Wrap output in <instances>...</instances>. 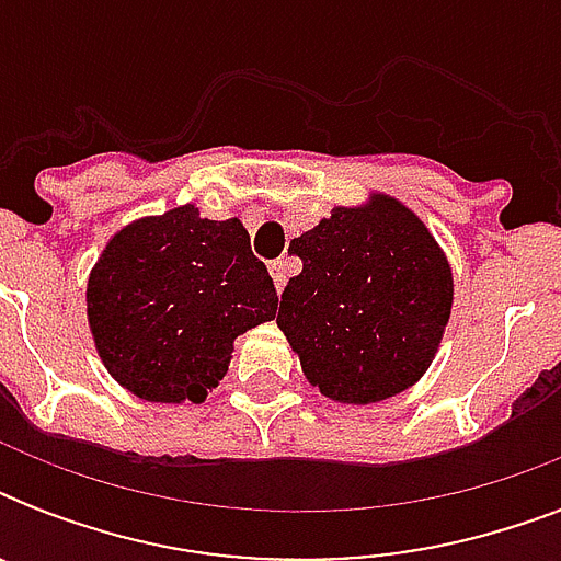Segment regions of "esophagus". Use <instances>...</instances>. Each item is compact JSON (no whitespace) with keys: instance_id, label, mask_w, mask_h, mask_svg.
I'll use <instances>...</instances> for the list:
<instances>
[{"instance_id":"obj_1","label":"esophagus","mask_w":561,"mask_h":561,"mask_svg":"<svg viewBox=\"0 0 561 561\" xmlns=\"http://www.w3.org/2000/svg\"><path fill=\"white\" fill-rule=\"evenodd\" d=\"M285 259H273L267 267H271V276H273V285H276V290L285 288V282H288V276H285Z\"/></svg>"}]
</instances>
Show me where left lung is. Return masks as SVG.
Returning <instances> with one entry per match:
<instances>
[{
	"instance_id": "obj_1",
	"label": "left lung",
	"mask_w": 561,
	"mask_h": 561,
	"mask_svg": "<svg viewBox=\"0 0 561 561\" xmlns=\"http://www.w3.org/2000/svg\"><path fill=\"white\" fill-rule=\"evenodd\" d=\"M302 273L285 285L276 323L323 396L369 404L431 367L451 314L454 282L425 224L399 201L337 206L290 241Z\"/></svg>"
}]
</instances>
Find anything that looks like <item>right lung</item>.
Segmentation results:
<instances>
[{
    "mask_svg": "<svg viewBox=\"0 0 561 561\" xmlns=\"http://www.w3.org/2000/svg\"><path fill=\"white\" fill-rule=\"evenodd\" d=\"M276 288L241 220L188 206L110 238L87 285L104 367L145 401L201 404L227 375L232 341L276 317Z\"/></svg>",
    "mask_w": 561,
    "mask_h": 561,
    "instance_id": "add662e5",
    "label": "right lung"
}]
</instances>
